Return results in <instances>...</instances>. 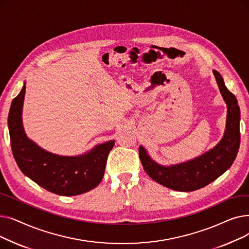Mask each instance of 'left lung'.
<instances>
[{
    "mask_svg": "<svg viewBox=\"0 0 249 249\" xmlns=\"http://www.w3.org/2000/svg\"><path fill=\"white\" fill-rule=\"evenodd\" d=\"M213 73L227 105L225 132L218 144L192 160L169 166L155 162L144 147H139V158L144 171L163 187L179 192L199 190L223 175L236 159L240 145V108L236 97L226 88L222 75L215 70Z\"/></svg>",
    "mask_w": 249,
    "mask_h": 249,
    "instance_id": "left-lung-1",
    "label": "left lung"
}]
</instances>
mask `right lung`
I'll use <instances>...</instances> for the list:
<instances>
[{"mask_svg":"<svg viewBox=\"0 0 249 249\" xmlns=\"http://www.w3.org/2000/svg\"><path fill=\"white\" fill-rule=\"evenodd\" d=\"M25 89L24 84L13 100L8 116L12 152L21 172L37 185L59 196H76L96 188L104 177L115 141L102 143L77 156H61L39 147L26 136L22 124Z\"/></svg>","mask_w":249,"mask_h":249,"instance_id":"right-lung-1","label":"right lung"}]
</instances>
